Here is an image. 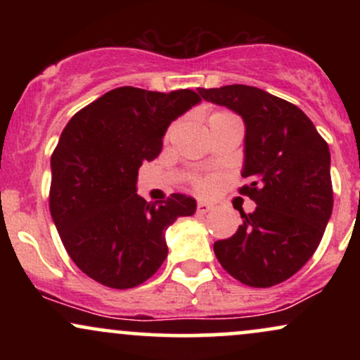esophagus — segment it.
Listing matches in <instances>:
<instances>
[{"label":"esophagus","mask_w":360,"mask_h":360,"mask_svg":"<svg viewBox=\"0 0 360 360\" xmlns=\"http://www.w3.org/2000/svg\"><path fill=\"white\" fill-rule=\"evenodd\" d=\"M210 210H212V206H210L208 203H205V201H200V203H198L196 212L200 213V214H206V213L210 212Z\"/></svg>","instance_id":"34e87169"}]
</instances>
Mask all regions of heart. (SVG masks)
<instances>
[{
	"label": "heart",
	"instance_id": "heart-1",
	"mask_svg": "<svg viewBox=\"0 0 360 360\" xmlns=\"http://www.w3.org/2000/svg\"><path fill=\"white\" fill-rule=\"evenodd\" d=\"M220 113H225V111H218V113H213V115H220ZM196 186L200 189H206V188H208V181H198Z\"/></svg>",
	"mask_w": 360,
	"mask_h": 360
}]
</instances>
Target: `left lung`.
Instances as JSON below:
<instances>
[{
  "label": "left lung",
  "mask_w": 360,
  "mask_h": 360,
  "mask_svg": "<svg viewBox=\"0 0 360 360\" xmlns=\"http://www.w3.org/2000/svg\"><path fill=\"white\" fill-rule=\"evenodd\" d=\"M245 123L238 191L257 208L230 238L214 242L221 267L252 288H271L296 274L315 254L333 208L328 143L298 106L245 84L200 88Z\"/></svg>",
  "instance_id": "8db88e82"
}]
</instances>
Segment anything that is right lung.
Returning <instances> with one entry per match:
<instances>
[{
	"instance_id": "obj_1",
	"label": "right lung",
	"mask_w": 360,
	"mask_h": 360,
	"mask_svg": "<svg viewBox=\"0 0 360 360\" xmlns=\"http://www.w3.org/2000/svg\"><path fill=\"white\" fill-rule=\"evenodd\" d=\"M201 101L191 89H111L77 111L51 157L52 220L69 257L103 286L128 289L167 257L164 232L191 217L196 201L174 193L160 203L137 194L139 167L162 150L177 117Z\"/></svg>"
}]
</instances>
